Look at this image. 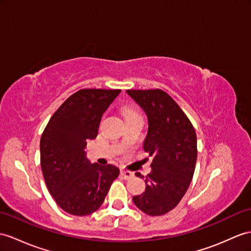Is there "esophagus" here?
<instances>
[{
  "label": "esophagus",
  "instance_id": "obj_1",
  "mask_svg": "<svg viewBox=\"0 0 251 251\" xmlns=\"http://www.w3.org/2000/svg\"><path fill=\"white\" fill-rule=\"evenodd\" d=\"M121 175L122 176H124L125 179H131L132 176H134V174L132 172H130V170H121Z\"/></svg>",
  "mask_w": 251,
  "mask_h": 251
}]
</instances>
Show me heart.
<instances>
[{
	"mask_svg": "<svg viewBox=\"0 0 251 251\" xmlns=\"http://www.w3.org/2000/svg\"><path fill=\"white\" fill-rule=\"evenodd\" d=\"M125 118H133V117H142L138 109L135 106H126L124 108Z\"/></svg>",
	"mask_w": 251,
	"mask_h": 251,
	"instance_id": "1",
	"label": "heart"
}]
</instances>
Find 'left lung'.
Returning <instances> with one entry per match:
<instances>
[{"label":"left lung","mask_w":251,"mask_h":251,"mask_svg":"<svg viewBox=\"0 0 251 251\" xmlns=\"http://www.w3.org/2000/svg\"><path fill=\"white\" fill-rule=\"evenodd\" d=\"M148 116L145 152L152 156L146 191L134 196L140 211L161 216L178 205L191 184L197 161V136L191 120L162 89H127ZM138 176H144L139 173Z\"/></svg>","instance_id":"1"}]
</instances>
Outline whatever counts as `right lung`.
<instances>
[{
  "mask_svg": "<svg viewBox=\"0 0 251 251\" xmlns=\"http://www.w3.org/2000/svg\"><path fill=\"white\" fill-rule=\"evenodd\" d=\"M120 89L85 88L71 95L53 114L40 138V165L48 191L62 209L75 216L96 212L104 201L119 168L91 164L87 140L98 129Z\"/></svg>",
  "mask_w": 251,
  "mask_h": 251,
  "instance_id": "1",
  "label": "right lung"
}]
</instances>
